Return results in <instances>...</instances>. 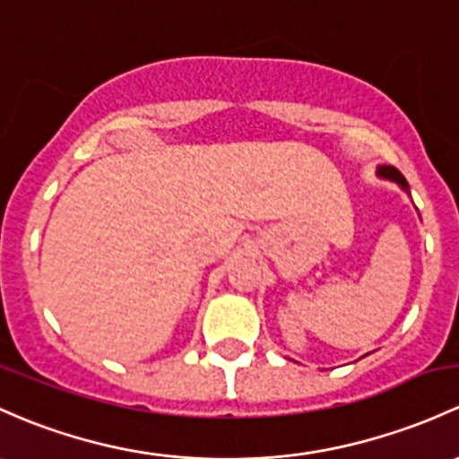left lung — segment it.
I'll list each match as a JSON object with an SVG mask.
<instances>
[{"mask_svg":"<svg viewBox=\"0 0 459 459\" xmlns=\"http://www.w3.org/2000/svg\"><path fill=\"white\" fill-rule=\"evenodd\" d=\"M378 173L380 178H387V180H392V182H398L400 186H403L404 191H409V185H407V180H404V176L403 173L398 171V169L395 167H389V165H383V167H378Z\"/></svg>","mask_w":459,"mask_h":459,"instance_id":"obj_1","label":"left lung"}]
</instances>
